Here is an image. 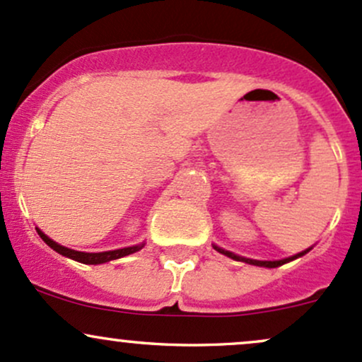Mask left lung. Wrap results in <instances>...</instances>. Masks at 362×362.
<instances>
[{"mask_svg": "<svg viewBox=\"0 0 362 362\" xmlns=\"http://www.w3.org/2000/svg\"><path fill=\"white\" fill-rule=\"evenodd\" d=\"M213 248H215L216 251H218V253H222V255H226V257L232 258V260L245 262V264H250V265H257V267H269V269L279 267V265H283V264H288V262L295 260V258H298V257H303V255H305V253H309V251H310V248H309V250L302 251V253H296V255H293V257H290V258H283V260H274V262H269V260H251V258L239 257V255L232 253V251H227V250H223V248H218V246H215V245H213Z\"/></svg>", "mask_w": 362, "mask_h": 362, "instance_id": "8db88e82", "label": "left lung"}]
</instances>
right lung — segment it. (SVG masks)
Listing matches in <instances>:
<instances>
[{
	"label": "right lung",
	"instance_id": "obj_1",
	"mask_svg": "<svg viewBox=\"0 0 362 362\" xmlns=\"http://www.w3.org/2000/svg\"><path fill=\"white\" fill-rule=\"evenodd\" d=\"M36 230H37V234H40V238L43 239V241L47 243V245L50 246L52 250H55L57 253L64 255V257H67V258H72V260H76V262H81V264H88V265L105 264V262L116 260V258H121V257H127V255H132V253H135V251L144 248V243H142V245L130 246V248L102 251V253H85V251H76V250L66 248V246H62V245H59V243L52 241V239L48 238L47 234H43V232H41L40 229H36Z\"/></svg>",
	"mask_w": 362,
	"mask_h": 362
}]
</instances>
